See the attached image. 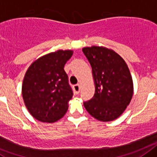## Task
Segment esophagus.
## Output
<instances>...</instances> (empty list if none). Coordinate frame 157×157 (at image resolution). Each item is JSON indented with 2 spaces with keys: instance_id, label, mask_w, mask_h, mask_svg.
Masks as SVG:
<instances>
[{
  "instance_id": "34e87169",
  "label": "esophagus",
  "mask_w": 157,
  "mask_h": 157,
  "mask_svg": "<svg viewBox=\"0 0 157 157\" xmlns=\"http://www.w3.org/2000/svg\"><path fill=\"white\" fill-rule=\"evenodd\" d=\"M73 88H74L75 92H76V93L78 94L79 92H80V85L79 84H75L74 86H73Z\"/></svg>"
}]
</instances>
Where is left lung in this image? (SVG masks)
<instances>
[{"instance_id":"left-lung-1","label":"left lung","mask_w":157,"mask_h":157,"mask_svg":"<svg viewBox=\"0 0 157 157\" xmlns=\"http://www.w3.org/2000/svg\"><path fill=\"white\" fill-rule=\"evenodd\" d=\"M83 53L92 66L95 94L84 106L92 117L101 122L115 120L129 104L133 84L123 58L103 46L84 47Z\"/></svg>"}]
</instances>
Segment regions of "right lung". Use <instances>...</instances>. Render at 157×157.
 <instances>
[{
  "mask_svg": "<svg viewBox=\"0 0 157 157\" xmlns=\"http://www.w3.org/2000/svg\"><path fill=\"white\" fill-rule=\"evenodd\" d=\"M73 50H58L35 60L28 69L22 95L30 114L43 122H55L65 115L73 97L65 63Z\"/></svg>",
  "mask_w": 157,
  "mask_h": 157,
  "instance_id": "obj_1",
  "label": "right lung"
}]
</instances>
